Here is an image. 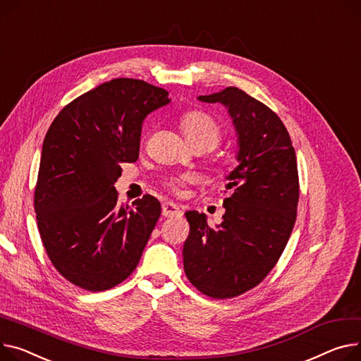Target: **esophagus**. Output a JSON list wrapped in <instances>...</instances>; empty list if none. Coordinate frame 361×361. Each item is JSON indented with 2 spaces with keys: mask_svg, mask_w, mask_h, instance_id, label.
<instances>
[{
  "mask_svg": "<svg viewBox=\"0 0 361 361\" xmlns=\"http://www.w3.org/2000/svg\"><path fill=\"white\" fill-rule=\"evenodd\" d=\"M162 216L164 218H174V216H181V210L177 204L171 202L162 203Z\"/></svg>",
  "mask_w": 361,
  "mask_h": 361,
  "instance_id": "obj_1",
  "label": "esophagus"
}]
</instances>
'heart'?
<instances>
[{"label": "heart", "mask_w": 361, "mask_h": 361, "mask_svg": "<svg viewBox=\"0 0 361 361\" xmlns=\"http://www.w3.org/2000/svg\"><path fill=\"white\" fill-rule=\"evenodd\" d=\"M181 126L190 143L203 142L213 149L221 140V128L214 120L203 111H188L181 117ZM188 178L174 177L168 180V185L173 190H178Z\"/></svg>", "instance_id": "obj_1"}]
</instances>
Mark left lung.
<instances>
[{"label": "left lung", "instance_id": "obj_1", "mask_svg": "<svg viewBox=\"0 0 361 361\" xmlns=\"http://www.w3.org/2000/svg\"><path fill=\"white\" fill-rule=\"evenodd\" d=\"M222 104L236 135L238 165L225 177L232 195L222 222L210 228L203 213L190 210L183 248L191 284L214 299L243 295L276 266L289 241L299 200L296 152L280 117L236 87L199 95Z\"/></svg>", "mask_w": 361, "mask_h": 361}]
</instances>
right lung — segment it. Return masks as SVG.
<instances>
[{
    "label": "right lung",
    "instance_id": "right-lung-1",
    "mask_svg": "<svg viewBox=\"0 0 361 361\" xmlns=\"http://www.w3.org/2000/svg\"><path fill=\"white\" fill-rule=\"evenodd\" d=\"M170 102L164 88L116 78L63 107L44 136L37 226L55 269L81 289H111L137 266L161 204L149 195L118 204L114 183L139 158L143 120Z\"/></svg>",
    "mask_w": 361,
    "mask_h": 361
}]
</instances>
